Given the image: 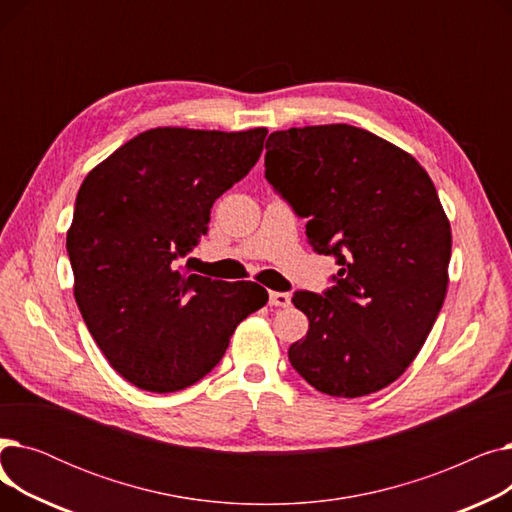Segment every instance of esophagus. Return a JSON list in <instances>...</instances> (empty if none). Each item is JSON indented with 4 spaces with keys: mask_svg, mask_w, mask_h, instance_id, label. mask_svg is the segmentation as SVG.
I'll return each instance as SVG.
<instances>
[{
    "mask_svg": "<svg viewBox=\"0 0 512 512\" xmlns=\"http://www.w3.org/2000/svg\"><path fill=\"white\" fill-rule=\"evenodd\" d=\"M270 305L272 307H290V294L288 292H270Z\"/></svg>",
    "mask_w": 512,
    "mask_h": 512,
    "instance_id": "obj_1",
    "label": "esophagus"
}]
</instances>
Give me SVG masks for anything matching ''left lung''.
I'll return each instance as SVG.
<instances>
[{"label": "left lung", "mask_w": 512, "mask_h": 512, "mask_svg": "<svg viewBox=\"0 0 512 512\" xmlns=\"http://www.w3.org/2000/svg\"><path fill=\"white\" fill-rule=\"evenodd\" d=\"M265 149L267 182L338 263L324 294L294 292L309 332L290 365L330 396L378 392L413 363L446 297L452 236L436 186L413 155L348 124L276 130Z\"/></svg>", "instance_id": "1"}]
</instances>
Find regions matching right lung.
Here are the masks:
<instances>
[{"instance_id":"1","label":"right lung","mask_w":512,"mask_h":512,"mask_svg":"<svg viewBox=\"0 0 512 512\" xmlns=\"http://www.w3.org/2000/svg\"><path fill=\"white\" fill-rule=\"evenodd\" d=\"M267 128H151L93 168L74 203L66 249L74 299L110 365L141 390L193 386L230 336L267 303L253 282L182 270L215 199L245 178Z\"/></svg>"}]
</instances>
